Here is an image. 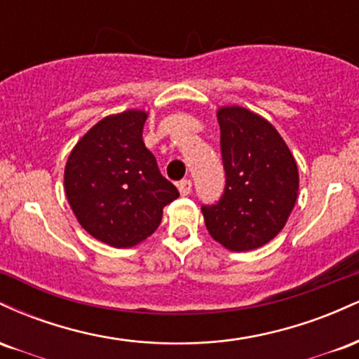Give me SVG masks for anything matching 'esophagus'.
<instances>
[{"label":"esophagus","instance_id":"34e87169","mask_svg":"<svg viewBox=\"0 0 359 359\" xmlns=\"http://www.w3.org/2000/svg\"><path fill=\"white\" fill-rule=\"evenodd\" d=\"M177 187H179V191L182 196H189L192 191V180L191 179H182L179 184H177Z\"/></svg>","mask_w":359,"mask_h":359}]
</instances>
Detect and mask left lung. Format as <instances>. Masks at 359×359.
Masks as SVG:
<instances>
[{"label": "left lung", "mask_w": 359, "mask_h": 359, "mask_svg": "<svg viewBox=\"0 0 359 359\" xmlns=\"http://www.w3.org/2000/svg\"><path fill=\"white\" fill-rule=\"evenodd\" d=\"M226 185L216 204H203L205 228L231 251L259 248L282 231L299 192L294 156L278 131L251 111H217Z\"/></svg>", "instance_id": "8db88e82"}]
</instances>
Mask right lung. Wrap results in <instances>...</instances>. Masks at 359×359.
Here are the masks:
<instances>
[{
  "mask_svg": "<svg viewBox=\"0 0 359 359\" xmlns=\"http://www.w3.org/2000/svg\"><path fill=\"white\" fill-rule=\"evenodd\" d=\"M147 113L101 119L74 147L65 165V194L90 236L114 248L143 241L158 228L179 191L160 174L143 143Z\"/></svg>",
  "mask_w": 359,
  "mask_h": 359,
  "instance_id": "right-lung-1",
  "label": "right lung"
}]
</instances>
